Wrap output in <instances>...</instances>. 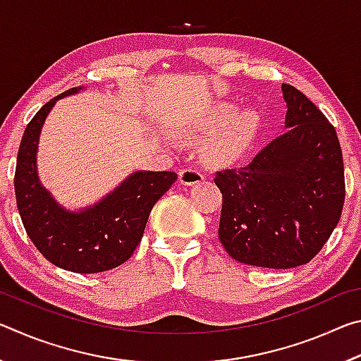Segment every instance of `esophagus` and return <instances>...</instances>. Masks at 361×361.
Wrapping results in <instances>:
<instances>
[{
	"label": "esophagus",
	"mask_w": 361,
	"mask_h": 361,
	"mask_svg": "<svg viewBox=\"0 0 361 361\" xmlns=\"http://www.w3.org/2000/svg\"><path fill=\"white\" fill-rule=\"evenodd\" d=\"M205 180L204 173L197 169H185L180 172V183L185 186H192Z\"/></svg>",
	"instance_id": "esophagus-1"
}]
</instances>
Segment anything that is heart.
<instances>
[{
  "label": "heart",
  "instance_id": "b5f03b06",
  "mask_svg": "<svg viewBox=\"0 0 361 361\" xmlns=\"http://www.w3.org/2000/svg\"><path fill=\"white\" fill-rule=\"evenodd\" d=\"M259 129V116L252 109L237 111L231 102L218 103L197 126L185 132L188 138L213 137L205 143V154L212 161H229L245 152Z\"/></svg>",
  "mask_w": 361,
  "mask_h": 361
}]
</instances>
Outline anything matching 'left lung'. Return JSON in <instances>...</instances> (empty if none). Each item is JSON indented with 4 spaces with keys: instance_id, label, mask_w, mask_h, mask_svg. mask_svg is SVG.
<instances>
[{
    "instance_id": "8db88e82",
    "label": "left lung",
    "mask_w": 361,
    "mask_h": 361,
    "mask_svg": "<svg viewBox=\"0 0 361 361\" xmlns=\"http://www.w3.org/2000/svg\"><path fill=\"white\" fill-rule=\"evenodd\" d=\"M282 92L283 135L215 176L224 250L235 261L269 269L307 264L338 226L345 197L334 127L293 85L282 84Z\"/></svg>"
}]
</instances>
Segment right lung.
Returning <instances> with one entry per match:
<instances>
[{"mask_svg": "<svg viewBox=\"0 0 361 361\" xmlns=\"http://www.w3.org/2000/svg\"><path fill=\"white\" fill-rule=\"evenodd\" d=\"M73 87L47 102L23 132L14 176L17 209L35 247L65 271L95 274L121 266L142 240L149 213L176 181L175 172L137 170L95 204L70 210L54 197L38 175V145L47 114Z\"/></svg>", "mask_w": 361, "mask_h": 361, "instance_id": "1", "label": "right lung"}]
</instances>
